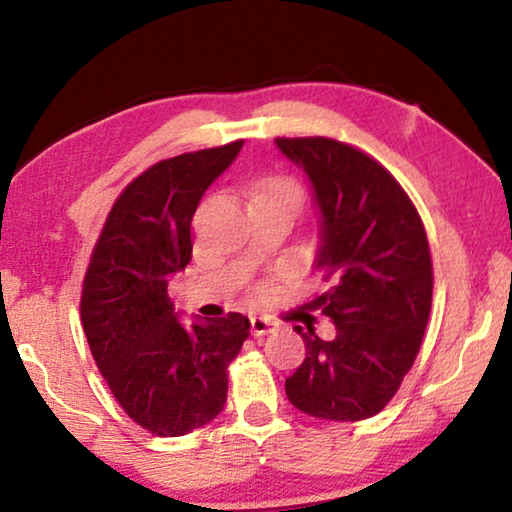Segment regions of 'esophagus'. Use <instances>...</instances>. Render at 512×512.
Here are the masks:
<instances>
[{
	"label": "esophagus",
	"instance_id": "esophagus-1",
	"mask_svg": "<svg viewBox=\"0 0 512 512\" xmlns=\"http://www.w3.org/2000/svg\"><path fill=\"white\" fill-rule=\"evenodd\" d=\"M273 331H278L276 322H271V319L266 317H250V333H253L255 338H262V335H269Z\"/></svg>",
	"mask_w": 512,
	"mask_h": 512
}]
</instances>
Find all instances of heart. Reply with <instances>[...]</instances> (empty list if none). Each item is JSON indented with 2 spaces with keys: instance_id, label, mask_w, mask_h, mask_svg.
Segmentation results:
<instances>
[{
  "instance_id": "b5f03b06",
  "label": "heart",
  "mask_w": 512,
  "mask_h": 512,
  "mask_svg": "<svg viewBox=\"0 0 512 512\" xmlns=\"http://www.w3.org/2000/svg\"><path fill=\"white\" fill-rule=\"evenodd\" d=\"M250 197H253V202H259V200L278 202V204H285L289 209L299 211V207L303 204V188L294 177H287V174H273V177L257 181Z\"/></svg>"
}]
</instances>
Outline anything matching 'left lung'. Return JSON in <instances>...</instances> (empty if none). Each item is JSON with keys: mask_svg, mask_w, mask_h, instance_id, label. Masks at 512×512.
<instances>
[{"mask_svg": "<svg viewBox=\"0 0 512 512\" xmlns=\"http://www.w3.org/2000/svg\"><path fill=\"white\" fill-rule=\"evenodd\" d=\"M303 167L322 211L315 269L329 289L315 308L335 338L303 331L301 368L285 381L289 402L324 421L379 414L421 349L432 308L430 243L414 202L375 158L331 137H276Z\"/></svg>", "mask_w": 512, "mask_h": 512, "instance_id": "8db88e82", "label": "left lung"}]
</instances>
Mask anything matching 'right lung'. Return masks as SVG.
Masks as SVG:
<instances>
[{
	"instance_id": "obj_1",
	"label": "right lung",
	"mask_w": 512,
	"mask_h": 512,
	"mask_svg": "<svg viewBox=\"0 0 512 512\" xmlns=\"http://www.w3.org/2000/svg\"><path fill=\"white\" fill-rule=\"evenodd\" d=\"M243 140L158 160L121 190L82 280L80 317L121 409L156 437L213 421L227 400V368L250 335L248 317L183 329L167 294L193 257L195 209Z\"/></svg>"
}]
</instances>
